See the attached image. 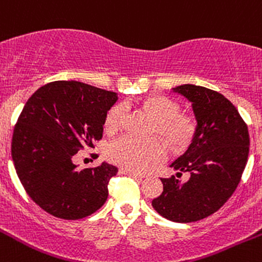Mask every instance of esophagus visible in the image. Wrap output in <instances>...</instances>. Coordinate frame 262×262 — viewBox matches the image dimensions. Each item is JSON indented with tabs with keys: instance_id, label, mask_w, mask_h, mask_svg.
<instances>
[{
	"instance_id": "obj_1",
	"label": "esophagus",
	"mask_w": 262,
	"mask_h": 262,
	"mask_svg": "<svg viewBox=\"0 0 262 262\" xmlns=\"http://www.w3.org/2000/svg\"><path fill=\"white\" fill-rule=\"evenodd\" d=\"M120 173H121V174H128L130 176V177L137 178V180H142V178H145V176L143 174H139V173L132 172V170H128V169H120Z\"/></svg>"
}]
</instances>
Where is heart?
Instances as JSON below:
<instances>
[{"instance_id": "heart-1", "label": "heart", "mask_w": 262, "mask_h": 262, "mask_svg": "<svg viewBox=\"0 0 262 262\" xmlns=\"http://www.w3.org/2000/svg\"><path fill=\"white\" fill-rule=\"evenodd\" d=\"M145 107L156 120L152 133L159 134L173 147H186L194 138L196 125L192 117L180 114L177 103L165 97L147 98ZM126 116V106L117 103L108 110L104 126L108 132L119 130ZM107 158L114 164L132 172H147L167 158V150L159 139L141 141L130 136L115 139L107 147Z\"/></svg>"}]
</instances>
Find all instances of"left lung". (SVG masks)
<instances>
[{"mask_svg":"<svg viewBox=\"0 0 262 262\" xmlns=\"http://www.w3.org/2000/svg\"><path fill=\"white\" fill-rule=\"evenodd\" d=\"M191 103L196 130L186 152L170 164L174 176L161 178L163 192L152 200L160 216L173 222H194L219 211L241 181L249 152V134L238 110L214 90L192 84L173 88Z\"/></svg>","mask_w":262,"mask_h":262,"instance_id":"obj_1","label":"left lung"}]
</instances>
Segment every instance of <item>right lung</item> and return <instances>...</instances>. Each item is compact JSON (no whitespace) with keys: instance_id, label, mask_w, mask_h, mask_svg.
I'll use <instances>...</instances> for the list:
<instances>
[{"instance_id":"1","label":"right lung","mask_w":262,"mask_h":262,"mask_svg":"<svg viewBox=\"0 0 262 262\" xmlns=\"http://www.w3.org/2000/svg\"><path fill=\"white\" fill-rule=\"evenodd\" d=\"M117 93L80 81H54L31 95L14 128L11 156L31 199L54 217L79 220L108 196L117 168L103 161L77 169L75 154L102 138Z\"/></svg>"}]
</instances>
